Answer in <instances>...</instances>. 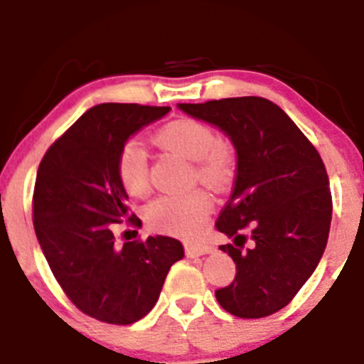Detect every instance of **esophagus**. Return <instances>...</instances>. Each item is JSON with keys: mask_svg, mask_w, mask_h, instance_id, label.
I'll list each match as a JSON object with an SVG mask.
<instances>
[{"mask_svg": "<svg viewBox=\"0 0 364 364\" xmlns=\"http://www.w3.org/2000/svg\"><path fill=\"white\" fill-rule=\"evenodd\" d=\"M185 252L188 257H199V255L212 254L214 247H210V245H186Z\"/></svg>", "mask_w": 364, "mask_h": 364, "instance_id": "obj_1", "label": "esophagus"}]
</instances>
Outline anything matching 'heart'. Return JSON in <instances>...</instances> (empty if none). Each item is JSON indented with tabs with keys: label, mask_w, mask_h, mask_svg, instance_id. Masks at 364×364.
<instances>
[{
	"label": "heart",
	"mask_w": 364,
	"mask_h": 364,
	"mask_svg": "<svg viewBox=\"0 0 364 364\" xmlns=\"http://www.w3.org/2000/svg\"><path fill=\"white\" fill-rule=\"evenodd\" d=\"M154 143L194 161L196 176L215 190L227 188L235 174V154L218 139L210 125L198 119L170 121L154 134ZM116 174L127 194L141 198L149 192V165L143 149L130 141L121 146ZM212 210V198L205 190L161 196L146 208V221L156 230L176 235H196Z\"/></svg>",
	"instance_id": "b5f03b06"
}]
</instances>
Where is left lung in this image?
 Segmentation results:
<instances>
[{"mask_svg":"<svg viewBox=\"0 0 364 364\" xmlns=\"http://www.w3.org/2000/svg\"><path fill=\"white\" fill-rule=\"evenodd\" d=\"M178 109L221 130L237 156L232 196L215 221L219 232L234 239L219 248L237 272L232 284L215 290V299L232 316H270L294 299L326 248L332 194L323 159L296 123L264 97L179 103ZM243 228L252 230L247 251Z\"/></svg>","mask_w":364,"mask_h":364,"instance_id":"8db88e82","label":"left lung"}]
</instances>
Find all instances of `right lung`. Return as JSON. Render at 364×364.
I'll list each match as a JSON object with an SVG mask.
<instances>
[{
    "mask_svg": "<svg viewBox=\"0 0 364 364\" xmlns=\"http://www.w3.org/2000/svg\"><path fill=\"white\" fill-rule=\"evenodd\" d=\"M170 107L96 105L47 150L34 186V230L52 274L87 316L132 325L158 303L170 267L183 259L181 241L149 235L117 247L114 228L127 221L125 188L116 174L121 146Z\"/></svg>",
    "mask_w": 364,
    "mask_h": 364,
    "instance_id": "obj_1",
    "label": "right lung"
}]
</instances>
